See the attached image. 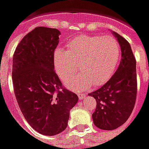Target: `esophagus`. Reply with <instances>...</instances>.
Returning <instances> with one entry per match:
<instances>
[{
    "label": "esophagus",
    "mask_w": 149,
    "mask_h": 149,
    "mask_svg": "<svg viewBox=\"0 0 149 149\" xmlns=\"http://www.w3.org/2000/svg\"><path fill=\"white\" fill-rule=\"evenodd\" d=\"M78 97H79V100H82V99H84L86 97V94H84V93H78Z\"/></svg>",
    "instance_id": "34e87169"
}]
</instances>
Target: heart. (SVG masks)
<instances>
[{
  "mask_svg": "<svg viewBox=\"0 0 149 149\" xmlns=\"http://www.w3.org/2000/svg\"><path fill=\"white\" fill-rule=\"evenodd\" d=\"M120 59V46L109 37L79 35L66 44V50L58 48L54 54V66L58 76L72 90H84L106 82L113 74Z\"/></svg>",
  "mask_w": 149,
  "mask_h": 149,
  "instance_id": "obj_1",
  "label": "heart"
}]
</instances>
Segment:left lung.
Returning <instances> with one entry per match:
<instances>
[{
	"label": "left lung",
	"mask_w": 149,
	"mask_h": 149,
	"mask_svg": "<svg viewBox=\"0 0 149 149\" xmlns=\"http://www.w3.org/2000/svg\"><path fill=\"white\" fill-rule=\"evenodd\" d=\"M112 34L121 50L119 67L104 85L88 94L97 101L95 111L92 115L93 123L104 130L117 129L128 120L137 94L136 61L131 47L117 33L112 32Z\"/></svg>",
	"instance_id": "obj_1"
}]
</instances>
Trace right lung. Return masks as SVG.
<instances>
[{"label":"right lung","instance_id":"right-lung-1","mask_svg":"<svg viewBox=\"0 0 149 149\" xmlns=\"http://www.w3.org/2000/svg\"><path fill=\"white\" fill-rule=\"evenodd\" d=\"M61 32L37 27L24 37L13 56L12 80L17 102L36 131L52 136L67 127L78 96L62 88L54 70V52Z\"/></svg>","mask_w":149,"mask_h":149}]
</instances>
